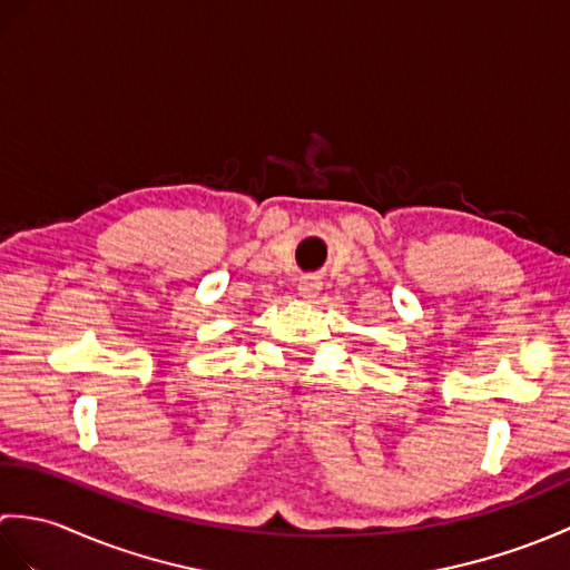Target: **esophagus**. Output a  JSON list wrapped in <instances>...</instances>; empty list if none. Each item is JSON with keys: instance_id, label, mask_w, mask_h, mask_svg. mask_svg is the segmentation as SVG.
<instances>
[{"instance_id": "obj_1", "label": "esophagus", "mask_w": 570, "mask_h": 570, "mask_svg": "<svg viewBox=\"0 0 570 570\" xmlns=\"http://www.w3.org/2000/svg\"><path fill=\"white\" fill-rule=\"evenodd\" d=\"M318 292H321V278H316V276H304L298 282V294L304 296V298H316L318 296Z\"/></svg>"}]
</instances>
